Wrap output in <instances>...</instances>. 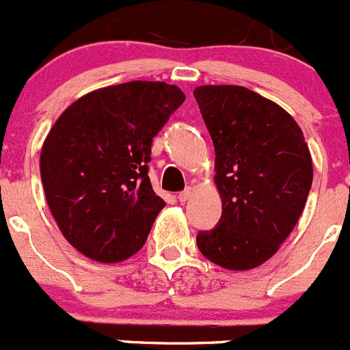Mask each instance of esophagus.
I'll return each mask as SVG.
<instances>
[{"instance_id":"esophagus-1","label":"esophagus","mask_w":350,"mask_h":350,"mask_svg":"<svg viewBox=\"0 0 350 350\" xmlns=\"http://www.w3.org/2000/svg\"><path fill=\"white\" fill-rule=\"evenodd\" d=\"M191 196H193V189H191V187H187V189L185 191H182V193H178V202H187V200H191Z\"/></svg>"}]
</instances>
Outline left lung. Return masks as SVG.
Listing matches in <instances>:
<instances>
[{
    "mask_svg": "<svg viewBox=\"0 0 350 350\" xmlns=\"http://www.w3.org/2000/svg\"><path fill=\"white\" fill-rule=\"evenodd\" d=\"M215 148L217 228L196 237L208 261L233 271L261 267L284 243L314 177L301 128L280 105L242 85L194 89Z\"/></svg>",
    "mask_w": 350,
    "mask_h": 350,
    "instance_id": "1",
    "label": "left lung"
}]
</instances>
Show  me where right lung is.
Here are the masks:
<instances>
[{
	"label": "right lung",
	"mask_w": 350,
	"mask_h": 350,
	"mask_svg": "<svg viewBox=\"0 0 350 350\" xmlns=\"http://www.w3.org/2000/svg\"><path fill=\"white\" fill-rule=\"evenodd\" d=\"M185 94L166 82H133L83 94L55 120L40 152L52 217L80 254L120 262L144 247L166 203L147 175L152 138Z\"/></svg>",
	"instance_id": "add662e5"
}]
</instances>
